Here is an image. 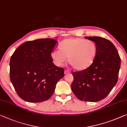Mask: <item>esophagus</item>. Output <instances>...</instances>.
<instances>
[{
	"label": "esophagus",
	"mask_w": 127,
	"mask_h": 127,
	"mask_svg": "<svg viewBox=\"0 0 127 127\" xmlns=\"http://www.w3.org/2000/svg\"><path fill=\"white\" fill-rule=\"evenodd\" d=\"M69 71L67 69H65V71H64V74H68V73H69Z\"/></svg>",
	"instance_id": "obj_1"
}]
</instances>
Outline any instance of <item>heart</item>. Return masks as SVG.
Segmentation results:
<instances>
[{"label": "heart", "instance_id": "1", "mask_svg": "<svg viewBox=\"0 0 127 127\" xmlns=\"http://www.w3.org/2000/svg\"><path fill=\"white\" fill-rule=\"evenodd\" d=\"M60 50H55L51 56L54 63L62 66L67 61L73 68L83 71L90 67L95 60L97 48L95 43L83 38L74 37L64 40L59 45Z\"/></svg>", "mask_w": 127, "mask_h": 127}]
</instances>
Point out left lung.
<instances>
[{"mask_svg":"<svg viewBox=\"0 0 127 127\" xmlns=\"http://www.w3.org/2000/svg\"><path fill=\"white\" fill-rule=\"evenodd\" d=\"M95 43L97 54L92 65L73 72L71 89L79 100L99 101L107 96L118 82L121 60L116 47L104 37H85Z\"/></svg>","mask_w":127,"mask_h":127,"instance_id":"8db88e82","label":"left lung"}]
</instances>
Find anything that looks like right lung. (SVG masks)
I'll use <instances>...</instances> for the list:
<instances>
[{
	"mask_svg": "<svg viewBox=\"0 0 127 127\" xmlns=\"http://www.w3.org/2000/svg\"><path fill=\"white\" fill-rule=\"evenodd\" d=\"M57 42L50 38L26 41L11 56L10 80L23 100L30 103L47 100L64 77V69L55 65L51 56Z\"/></svg>",
	"mask_w": 127,
	"mask_h": 127,
	"instance_id": "right-lung-1",
	"label": "right lung"
}]
</instances>
